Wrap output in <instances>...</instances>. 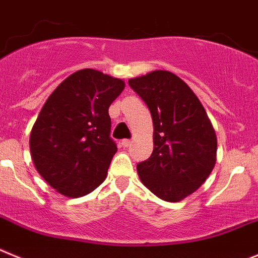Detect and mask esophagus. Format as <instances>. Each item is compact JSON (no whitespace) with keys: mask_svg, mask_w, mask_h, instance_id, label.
Instances as JSON below:
<instances>
[{"mask_svg":"<svg viewBox=\"0 0 258 258\" xmlns=\"http://www.w3.org/2000/svg\"><path fill=\"white\" fill-rule=\"evenodd\" d=\"M120 145L123 146V148H127V146L131 145V140H128V139H124V140L120 141Z\"/></svg>","mask_w":258,"mask_h":258,"instance_id":"obj_1","label":"esophagus"}]
</instances>
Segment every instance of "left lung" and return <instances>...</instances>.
<instances>
[{
  "label": "left lung",
  "mask_w": 258,
  "mask_h": 258,
  "mask_svg": "<svg viewBox=\"0 0 258 258\" xmlns=\"http://www.w3.org/2000/svg\"><path fill=\"white\" fill-rule=\"evenodd\" d=\"M128 85L148 105L154 127V149L138 164L139 177L158 198L182 201L215 167V128L197 95L176 74L153 71Z\"/></svg>",
  "instance_id": "8db88e82"
}]
</instances>
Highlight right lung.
Masks as SVG:
<instances>
[{"instance_id":"obj_1","label":"right lung","mask_w":258,"mask_h":258,"mask_svg":"<svg viewBox=\"0 0 258 258\" xmlns=\"http://www.w3.org/2000/svg\"><path fill=\"white\" fill-rule=\"evenodd\" d=\"M119 78L95 69L71 74L48 96L29 138L43 180L68 198L94 191L117 153L110 139V104L123 91Z\"/></svg>"}]
</instances>
